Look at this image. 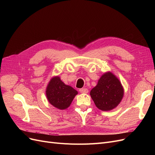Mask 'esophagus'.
<instances>
[{
    "label": "esophagus",
    "mask_w": 155,
    "mask_h": 155,
    "mask_svg": "<svg viewBox=\"0 0 155 155\" xmlns=\"http://www.w3.org/2000/svg\"><path fill=\"white\" fill-rule=\"evenodd\" d=\"M79 92H80L81 93H83V94H87L88 91V89L86 88H83L79 89Z\"/></svg>",
    "instance_id": "obj_1"
}]
</instances>
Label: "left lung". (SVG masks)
Here are the masks:
<instances>
[{"label":"left lung","instance_id":"1","mask_svg":"<svg viewBox=\"0 0 155 155\" xmlns=\"http://www.w3.org/2000/svg\"><path fill=\"white\" fill-rule=\"evenodd\" d=\"M90 95L98 109L109 111L120 104L124 89L118 78L109 71L101 76L96 86L91 91Z\"/></svg>","mask_w":155,"mask_h":155}]
</instances>
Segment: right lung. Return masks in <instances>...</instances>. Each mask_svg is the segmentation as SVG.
Segmentation results:
<instances>
[{
    "label": "right lung",
    "instance_id": "add662e5",
    "mask_svg": "<svg viewBox=\"0 0 155 155\" xmlns=\"http://www.w3.org/2000/svg\"><path fill=\"white\" fill-rule=\"evenodd\" d=\"M78 94L71 86L65 85L58 76L51 78L46 88L48 102L60 110L67 109Z\"/></svg>",
    "mask_w": 155,
    "mask_h": 155
}]
</instances>
